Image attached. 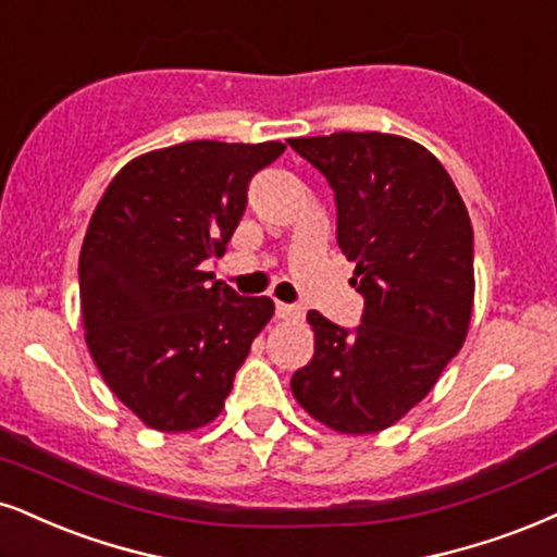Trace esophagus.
Here are the masks:
<instances>
[{"mask_svg": "<svg viewBox=\"0 0 557 557\" xmlns=\"http://www.w3.org/2000/svg\"><path fill=\"white\" fill-rule=\"evenodd\" d=\"M305 310L297 305H286V301H276V318L281 320H299Z\"/></svg>", "mask_w": 557, "mask_h": 557, "instance_id": "1", "label": "esophagus"}]
</instances>
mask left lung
Listing matches in <instances>:
<instances>
[{"mask_svg":"<svg viewBox=\"0 0 557 557\" xmlns=\"http://www.w3.org/2000/svg\"><path fill=\"white\" fill-rule=\"evenodd\" d=\"M335 190L338 245L363 294L356 333L307 312L314 356L301 408L346 436L389 429L434 389L470 331L472 224L444 164L413 139L338 132L289 139Z\"/></svg>","mask_w":557,"mask_h":557,"instance_id":"8db88e82","label":"left lung"}]
</instances>
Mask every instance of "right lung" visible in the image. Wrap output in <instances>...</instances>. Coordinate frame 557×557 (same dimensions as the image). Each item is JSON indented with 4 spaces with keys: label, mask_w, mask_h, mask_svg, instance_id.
Returning a JSON list of instances; mask_svg holds the SVG:
<instances>
[{
    "label": "right lung",
    "mask_w": 557,
    "mask_h": 557,
    "mask_svg": "<svg viewBox=\"0 0 557 557\" xmlns=\"http://www.w3.org/2000/svg\"><path fill=\"white\" fill-rule=\"evenodd\" d=\"M281 141H183L134 157L95 206L79 252L85 341L111 393L164 434L222 413L237 369L273 318L268 297L209 284L243 219L250 177Z\"/></svg>",
    "instance_id": "right-lung-1"
}]
</instances>
